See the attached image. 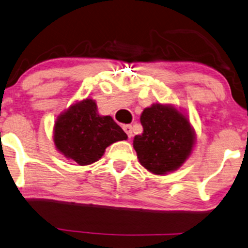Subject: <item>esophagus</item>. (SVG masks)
Segmentation results:
<instances>
[{
	"label": "esophagus",
	"instance_id": "esophagus-1",
	"mask_svg": "<svg viewBox=\"0 0 248 248\" xmlns=\"http://www.w3.org/2000/svg\"><path fill=\"white\" fill-rule=\"evenodd\" d=\"M123 130L125 131V133L127 134V137H129V138L132 137V126H131V125H124Z\"/></svg>",
	"mask_w": 248,
	"mask_h": 248
}]
</instances>
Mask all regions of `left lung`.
Returning <instances> with one entry per match:
<instances>
[{"mask_svg":"<svg viewBox=\"0 0 248 248\" xmlns=\"http://www.w3.org/2000/svg\"><path fill=\"white\" fill-rule=\"evenodd\" d=\"M140 122L143 132L133 140L140 164L155 175L180 168L195 143L188 118L173 106L154 103L143 109Z\"/></svg>","mask_w":248,"mask_h":248,"instance_id":"left-lung-1","label":"left lung"}]
</instances>
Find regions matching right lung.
<instances>
[{
    "label": "right lung",
    "mask_w": 248,
    "mask_h": 248,
    "mask_svg": "<svg viewBox=\"0 0 248 248\" xmlns=\"http://www.w3.org/2000/svg\"><path fill=\"white\" fill-rule=\"evenodd\" d=\"M126 139V133L114 119L99 115L92 99L73 103L60 114L54 125L55 147L79 166L99 161L108 146Z\"/></svg>",
    "instance_id": "obj_1"
}]
</instances>
